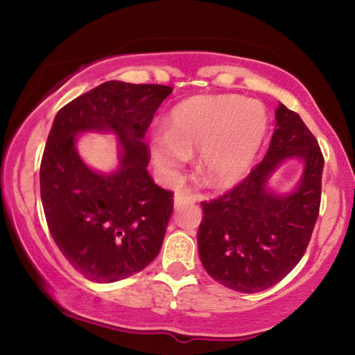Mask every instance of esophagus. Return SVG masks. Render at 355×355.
Masks as SVG:
<instances>
[{"label": "esophagus", "mask_w": 355, "mask_h": 355, "mask_svg": "<svg viewBox=\"0 0 355 355\" xmlns=\"http://www.w3.org/2000/svg\"><path fill=\"white\" fill-rule=\"evenodd\" d=\"M197 200V197H195L193 193L189 190H182V191H177L173 197V205L175 209H180V207H185V205H190V203H195Z\"/></svg>", "instance_id": "esophagus-1"}]
</instances>
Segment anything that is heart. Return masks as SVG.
<instances>
[{"label":"heart","instance_id":"b5f03b06","mask_svg":"<svg viewBox=\"0 0 355 355\" xmlns=\"http://www.w3.org/2000/svg\"><path fill=\"white\" fill-rule=\"evenodd\" d=\"M267 135V113L257 101L242 96H195L170 112L166 132L152 138L155 165L177 172L193 152L211 185L240 180L254 164Z\"/></svg>","mask_w":355,"mask_h":355}]
</instances>
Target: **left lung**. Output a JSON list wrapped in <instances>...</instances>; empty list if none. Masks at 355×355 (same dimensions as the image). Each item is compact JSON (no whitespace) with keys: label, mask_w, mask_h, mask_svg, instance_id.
<instances>
[{"label":"left lung","mask_w":355,"mask_h":355,"mask_svg":"<svg viewBox=\"0 0 355 355\" xmlns=\"http://www.w3.org/2000/svg\"><path fill=\"white\" fill-rule=\"evenodd\" d=\"M263 160L234 190L202 202L198 255L211 279L254 294L284 279L302 259L319 217L324 157L302 118L280 103ZM287 159L304 165L296 189L274 192L268 180Z\"/></svg>","instance_id":"8db88e82"}]
</instances>
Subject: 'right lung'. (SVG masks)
<instances>
[{"instance_id":"obj_1","label":"right lung","mask_w":355,"mask_h":355,"mask_svg":"<svg viewBox=\"0 0 355 355\" xmlns=\"http://www.w3.org/2000/svg\"><path fill=\"white\" fill-rule=\"evenodd\" d=\"M173 88L107 81L56 113L44 146L40 189L48 229L64 259L93 282L144 270L158 255L173 193L150 177L144 138ZM113 132L119 168L93 171L76 150L80 132Z\"/></svg>"}]
</instances>
